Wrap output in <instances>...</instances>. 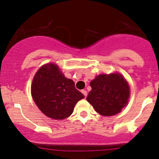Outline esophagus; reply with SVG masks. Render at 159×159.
Segmentation results:
<instances>
[{
    "mask_svg": "<svg viewBox=\"0 0 159 159\" xmlns=\"http://www.w3.org/2000/svg\"><path fill=\"white\" fill-rule=\"evenodd\" d=\"M81 93H83L85 97H87V91H86L85 90H83L81 91Z\"/></svg>",
    "mask_w": 159,
    "mask_h": 159,
    "instance_id": "1",
    "label": "esophagus"
}]
</instances>
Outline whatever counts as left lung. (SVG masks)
I'll return each mask as SVG.
<instances>
[{
    "mask_svg": "<svg viewBox=\"0 0 159 159\" xmlns=\"http://www.w3.org/2000/svg\"><path fill=\"white\" fill-rule=\"evenodd\" d=\"M92 87L87 97L95 111L105 116L121 111L129 101L130 89L126 80L120 73L101 74L91 81Z\"/></svg>",
    "mask_w": 159,
    "mask_h": 159,
    "instance_id": "8db88e82",
    "label": "left lung"
}]
</instances>
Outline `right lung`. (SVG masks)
I'll return each mask as SVG.
<instances>
[{
    "label": "right lung",
    "instance_id": "add662e5",
    "mask_svg": "<svg viewBox=\"0 0 159 159\" xmlns=\"http://www.w3.org/2000/svg\"><path fill=\"white\" fill-rule=\"evenodd\" d=\"M31 95L45 116L63 120L72 114L75 105L84 96L75 87L72 80L64 76L57 65L47 63L36 72L33 79Z\"/></svg>",
    "mask_w": 159,
    "mask_h": 159
}]
</instances>
